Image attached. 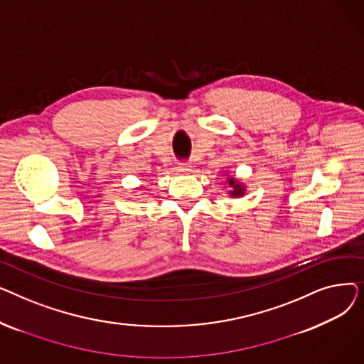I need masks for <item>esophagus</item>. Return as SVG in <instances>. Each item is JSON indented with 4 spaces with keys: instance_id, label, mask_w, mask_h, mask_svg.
<instances>
[{
    "instance_id": "34e87169",
    "label": "esophagus",
    "mask_w": 364,
    "mask_h": 364,
    "mask_svg": "<svg viewBox=\"0 0 364 364\" xmlns=\"http://www.w3.org/2000/svg\"><path fill=\"white\" fill-rule=\"evenodd\" d=\"M177 171L181 172V174H188V172H192V165H190V164H180L177 166Z\"/></svg>"
}]
</instances>
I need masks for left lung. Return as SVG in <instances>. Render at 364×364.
I'll return each mask as SVG.
<instances>
[{
    "mask_svg": "<svg viewBox=\"0 0 364 364\" xmlns=\"http://www.w3.org/2000/svg\"><path fill=\"white\" fill-rule=\"evenodd\" d=\"M227 184L232 190H228V195L232 198H242L246 192V187L243 186V183H239L235 177H227Z\"/></svg>",
    "mask_w": 364,
    "mask_h": 364,
    "instance_id": "obj_1",
    "label": "left lung"
}]
</instances>
